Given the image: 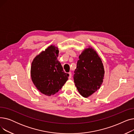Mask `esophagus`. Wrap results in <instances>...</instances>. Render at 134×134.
Returning <instances> with one entry per match:
<instances>
[{
    "instance_id": "obj_1",
    "label": "esophagus",
    "mask_w": 134,
    "mask_h": 134,
    "mask_svg": "<svg viewBox=\"0 0 134 134\" xmlns=\"http://www.w3.org/2000/svg\"><path fill=\"white\" fill-rule=\"evenodd\" d=\"M68 74H69V76H68V79H71V77H72V73L71 72H69L68 73Z\"/></svg>"
}]
</instances>
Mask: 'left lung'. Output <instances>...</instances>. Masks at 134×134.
<instances>
[{
    "label": "left lung",
    "instance_id": "8db88e82",
    "mask_svg": "<svg viewBox=\"0 0 134 134\" xmlns=\"http://www.w3.org/2000/svg\"><path fill=\"white\" fill-rule=\"evenodd\" d=\"M79 59L74 81L79 93L88 98L100 88L103 82L104 68L100 58L90 46L84 49Z\"/></svg>",
    "mask_w": 134,
    "mask_h": 134
}]
</instances>
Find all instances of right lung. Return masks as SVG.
Masks as SVG:
<instances>
[{
    "label": "right lung",
    "mask_w": 134,
    "mask_h": 134,
    "mask_svg": "<svg viewBox=\"0 0 134 134\" xmlns=\"http://www.w3.org/2000/svg\"><path fill=\"white\" fill-rule=\"evenodd\" d=\"M59 52L57 47L51 45L35 56L31 63V80L40 92L47 96L57 93L69 76L58 60Z\"/></svg>",
    "instance_id": "1"
}]
</instances>
